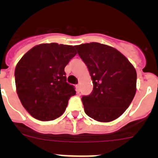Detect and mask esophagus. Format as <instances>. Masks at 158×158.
<instances>
[{
  "mask_svg": "<svg viewBox=\"0 0 158 158\" xmlns=\"http://www.w3.org/2000/svg\"><path fill=\"white\" fill-rule=\"evenodd\" d=\"M76 88H77V93H80V85H79V84L77 85Z\"/></svg>",
  "mask_w": 158,
  "mask_h": 158,
  "instance_id": "1",
  "label": "esophagus"
}]
</instances>
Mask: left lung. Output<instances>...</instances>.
I'll use <instances>...</instances> for the list:
<instances>
[{"instance_id":"obj_1","label":"left lung","mask_w":158,"mask_h":158,"mask_svg":"<svg viewBox=\"0 0 158 158\" xmlns=\"http://www.w3.org/2000/svg\"><path fill=\"white\" fill-rule=\"evenodd\" d=\"M87 65L93 90L81 98L86 115L111 122L130 106L136 93L137 73L129 60L116 49L99 43L75 46Z\"/></svg>"}]
</instances>
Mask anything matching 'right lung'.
Instances as JSON below:
<instances>
[{
	"mask_svg": "<svg viewBox=\"0 0 158 158\" xmlns=\"http://www.w3.org/2000/svg\"><path fill=\"white\" fill-rule=\"evenodd\" d=\"M76 54L73 46L43 43L19 60L15 69L16 93L32 117L50 121L63 114L69 98L76 94L65 73V65Z\"/></svg>",
	"mask_w": 158,
	"mask_h": 158,
	"instance_id": "add662e5",
	"label": "right lung"
}]
</instances>
